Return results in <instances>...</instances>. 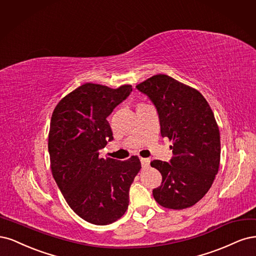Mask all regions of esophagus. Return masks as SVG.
I'll return each mask as SVG.
<instances>
[{
	"label": "esophagus",
	"mask_w": 256,
	"mask_h": 256,
	"mask_svg": "<svg viewBox=\"0 0 256 256\" xmlns=\"http://www.w3.org/2000/svg\"><path fill=\"white\" fill-rule=\"evenodd\" d=\"M140 162H142V166L144 169H148L150 166V160L149 158H142L140 160Z\"/></svg>",
	"instance_id": "34e87169"
}]
</instances>
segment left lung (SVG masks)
Returning <instances> with one entry per match:
<instances>
[{
    "mask_svg": "<svg viewBox=\"0 0 256 256\" xmlns=\"http://www.w3.org/2000/svg\"><path fill=\"white\" fill-rule=\"evenodd\" d=\"M136 88L158 110L162 136L173 142L169 162H151L162 176L154 199L166 208H190L210 190L219 170L220 133L214 112L198 90L164 74Z\"/></svg>",
    "mask_w": 256,
    "mask_h": 256,
    "instance_id": "obj_1",
    "label": "left lung"
}]
</instances>
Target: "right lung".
Here are the masks:
<instances>
[{
  "label": "right lung",
  "mask_w": 256,
  "mask_h": 256,
  "mask_svg": "<svg viewBox=\"0 0 256 256\" xmlns=\"http://www.w3.org/2000/svg\"><path fill=\"white\" fill-rule=\"evenodd\" d=\"M86 83L66 96L54 108L48 133V154L55 182L71 210L82 219L106 226L128 208L130 187L142 164L98 158L114 139L107 117L132 92Z\"/></svg>",
  "instance_id": "add662e5"
}]
</instances>
